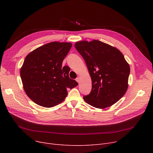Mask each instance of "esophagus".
<instances>
[{
	"mask_svg": "<svg viewBox=\"0 0 153 153\" xmlns=\"http://www.w3.org/2000/svg\"><path fill=\"white\" fill-rule=\"evenodd\" d=\"M76 81L78 83H79V82H80V77H77V78H76Z\"/></svg>",
	"mask_w": 153,
	"mask_h": 153,
	"instance_id": "esophagus-1",
	"label": "esophagus"
}]
</instances>
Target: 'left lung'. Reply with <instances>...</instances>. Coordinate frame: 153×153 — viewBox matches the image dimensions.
<instances>
[{"label":"left lung","instance_id":"left-lung-1","mask_svg":"<svg viewBox=\"0 0 153 153\" xmlns=\"http://www.w3.org/2000/svg\"><path fill=\"white\" fill-rule=\"evenodd\" d=\"M92 79V90L84 100L91 106L104 108L114 105L126 93L130 68L117 48L99 40L76 43Z\"/></svg>","mask_w":153,"mask_h":153}]
</instances>
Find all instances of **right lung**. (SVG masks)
Here are the masks:
<instances>
[{
    "mask_svg": "<svg viewBox=\"0 0 153 153\" xmlns=\"http://www.w3.org/2000/svg\"><path fill=\"white\" fill-rule=\"evenodd\" d=\"M71 47V43H47L29 53L24 60L20 69L24 90L38 105L45 107L58 105L66 97L67 89L78 85L69 77V67H62Z\"/></svg>",
    "mask_w": 153,
    "mask_h": 153,
    "instance_id": "right-lung-1",
    "label": "right lung"
}]
</instances>
